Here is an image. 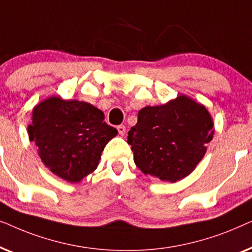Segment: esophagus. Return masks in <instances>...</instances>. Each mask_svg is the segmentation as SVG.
<instances>
[{"instance_id":"obj_1","label":"esophagus","mask_w":252,"mask_h":252,"mask_svg":"<svg viewBox=\"0 0 252 252\" xmlns=\"http://www.w3.org/2000/svg\"><path fill=\"white\" fill-rule=\"evenodd\" d=\"M117 129H118V133L120 134V135H124V134L126 133V127L124 126V125L117 126Z\"/></svg>"}]
</instances>
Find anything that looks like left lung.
I'll return each instance as SVG.
<instances>
[{
    "label": "left lung",
    "instance_id": "1",
    "mask_svg": "<svg viewBox=\"0 0 252 252\" xmlns=\"http://www.w3.org/2000/svg\"><path fill=\"white\" fill-rule=\"evenodd\" d=\"M208 110L187 96L167 104L146 106L128 132L134 163L144 174L175 182L194 171L212 140Z\"/></svg>",
    "mask_w": 252,
    "mask_h": 252
}]
</instances>
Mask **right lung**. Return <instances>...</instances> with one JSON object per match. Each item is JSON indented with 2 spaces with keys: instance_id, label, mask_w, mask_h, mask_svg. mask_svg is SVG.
I'll use <instances>...</instances> for the list:
<instances>
[{
  "instance_id": "add662e5",
  "label": "right lung",
  "mask_w": 252,
  "mask_h": 252,
  "mask_svg": "<svg viewBox=\"0 0 252 252\" xmlns=\"http://www.w3.org/2000/svg\"><path fill=\"white\" fill-rule=\"evenodd\" d=\"M30 140L43 164L68 182L96 170L106 143L117 129L106 125L101 110L86 102L50 97L33 110Z\"/></svg>"
}]
</instances>
